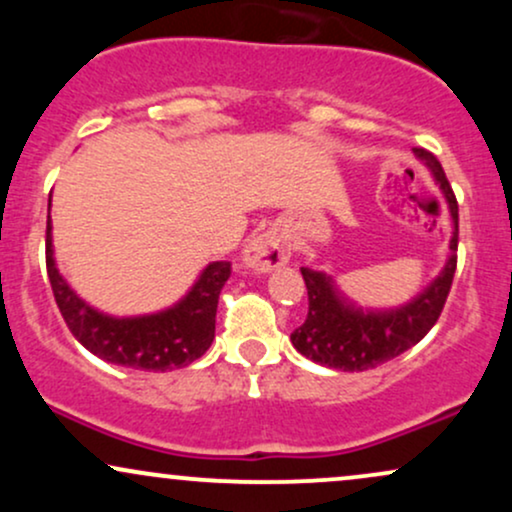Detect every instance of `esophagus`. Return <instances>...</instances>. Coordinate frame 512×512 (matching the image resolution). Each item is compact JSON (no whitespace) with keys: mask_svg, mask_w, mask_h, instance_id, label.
I'll use <instances>...</instances> for the list:
<instances>
[{"mask_svg":"<svg viewBox=\"0 0 512 512\" xmlns=\"http://www.w3.org/2000/svg\"><path fill=\"white\" fill-rule=\"evenodd\" d=\"M289 257L291 245L279 231L260 233V236L252 238L243 250L245 267L255 269V272H272V269L289 262Z\"/></svg>","mask_w":512,"mask_h":512,"instance_id":"1","label":"esophagus"}]
</instances>
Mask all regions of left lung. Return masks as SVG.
<instances>
[{"instance_id":"1","label":"left lung","mask_w":512,"mask_h":512,"mask_svg":"<svg viewBox=\"0 0 512 512\" xmlns=\"http://www.w3.org/2000/svg\"><path fill=\"white\" fill-rule=\"evenodd\" d=\"M414 154L431 170L448 202L455 226L448 262L424 291L397 308H363L339 289L330 274L301 267L308 289V317L293 330L291 344L320 366L349 373L378 368L419 344L443 313L457 267V199L438 158L426 149H414Z\"/></svg>"}]
</instances>
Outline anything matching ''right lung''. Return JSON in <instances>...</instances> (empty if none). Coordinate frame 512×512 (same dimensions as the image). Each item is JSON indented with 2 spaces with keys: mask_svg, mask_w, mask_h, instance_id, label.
Returning <instances> with one entry per match:
<instances>
[{
  "mask_svg": "<svg viewBox=\"0 0 512 512\" xmlns=\"http://www.w3.org/2000/svg\"><path fill=\"white\" fill-rule=\"evenodd\" d=\"M52 252V221L48 202V236H45V262L57 308L69 332L91 354L115 366L154 370L185 368L214 342L219 293L231 276V262H211L199 274L192 289L178 303L149 315L115 317L101 313L67 284L55 264Z\"/></svg>",
  "mask_w": 512,
  "mask_h": 512,
  "instance_id": "right-lung-1",
  "label": "right lung"
}]
</instances>
